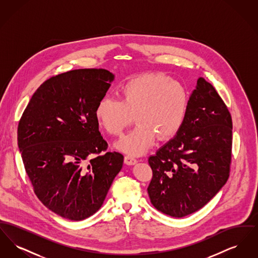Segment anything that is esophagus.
Returning <instances> with one entry per match:
<instances>
[{
	"mask_svg": "<svg viewBox=\"0 0 258 258\" xmlns=\"http://www.w3.org/2000/svg\"><path fill=\"white\" fill-rule=\"evenodd\" d=\"M124 163L127 164V165H135V164L137 163V160L135 159L134 157L127 155V156L124 157Z\"/></svg>",
	"mask_w": 258,
	"mask_h": 258,
	"instance_id": "esophagus-1",
	"label": "esophagus"
}]
</instances>
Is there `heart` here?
Instances as JSON below:
<instances>
[{"label":"heart","instance_id":"heart-1","mask_svg":"<svg viewBox=\"0 0 258 258\" xmlns=\"http://www.w3.org/2000/svg\"><path fill=\"white\" fill-rule=\"evenodd\" d=\"M121 100L104 97L95 114L99 124L111 135H119L135 120L138 124L116 142L115 147L140 156L156 138H171L184 123L189 98L185 87L163 74H145L124 82L119 89Z\"/></svg>","mask_w":258,"mask_h":258}]
</instances>
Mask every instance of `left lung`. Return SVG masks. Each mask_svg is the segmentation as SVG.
Masks as SVG:
<instances>
[{
  "instance_id": "obj_1",
  "label": "left lung",
  "mask_w": 258,
  "mask_h": 258,
  "mask_svg": "<svg viewBox=\"0 0 258 258\" xmlns=\"http://www.w3.org/2000/svg\"><path fill=\"white\" fill-rule=\"evenodd\" d=\"M231 148V115L215 88L199 77L182 127L148 160L153 206L173 218L204 207L228 179Z\"/></svg>"
}]
</instances>
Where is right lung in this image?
<instances>
[{
	"label": "right lung",
	"instance_id": "right-lung-1",
	"mask_svg": "<svg viewBox=\"0 0 258 258\" xmlns=\"http://www.w3.org/2000/svg\"><path fill=\"white\" fill-rule=\"evenodd\" d=\"M115 76L103 69L51 77L35 92L18 124V148L37 198L71 221L102 206L123 156L100 153L107 142L95 110Z\"/></svg>",
	"mask_w": 258,
	"mask_h": 258
}]
</instances>
